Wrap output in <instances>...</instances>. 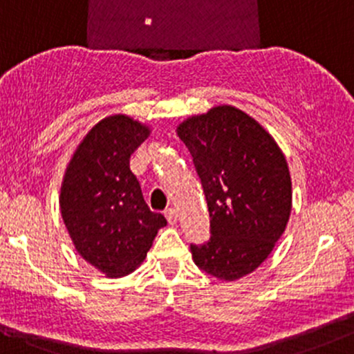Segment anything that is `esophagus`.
<instances>
[{"label": "esophagus", "mask_w": 354, "mask_h": 354, "mask_svg": "<svg viewBox=\"0 0 354 354\" xmlns=\"http://www.w3.org/2000/svg\"><path fill=\"white\" fill-rule=\"evenodd\" d=\"M163 214H165V218L169 220L170 225H174L177 221V213H176V209H174V207H167V209L163 211Z\"/></svg>", "instance_id": "34e87169"}]
</instances>
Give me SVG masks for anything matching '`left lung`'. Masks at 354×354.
<instances>
[{"instance_id":"1","label":"left lung","mask_w":354,"mask_h":354,"mask_svg":"<svg viewBox=\"0 0 354 354\" xmlns=\"http://www.w3.org/2000/svg\"><path fill=\"white\" fill-rule=\"evenodd\" d=\"M201 178L209 240L191 243L196 266L233 281L264 262L285 232L291 178L278 145L250 115L220 105L177 127Z\"/></svg>"}]
</instances>
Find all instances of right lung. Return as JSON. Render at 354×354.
I'll return each instance as SVG.
<instances>
[{
    "instance_id": "obj_1",
    "label": "right lung",
    "mask_w": 354,
    "mask_h": 354,
    "mask_svg": "<svg viewBox=\"0 0 354 354\" xmlns=\"http://www.w3.org/2000/svg\"><path fill=\"white\" fill-rule=\"evenodd\" d=\"M148 133L126 115L102 119L80 143L61 187V214L76 250L111 278L134 271L167 225L131 172V155Z\"/></svg>"
}]
</instances>
